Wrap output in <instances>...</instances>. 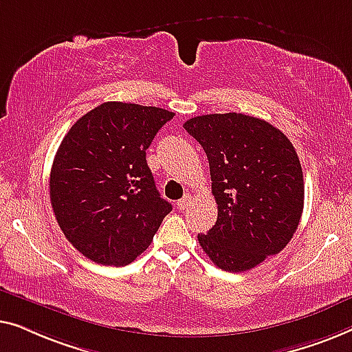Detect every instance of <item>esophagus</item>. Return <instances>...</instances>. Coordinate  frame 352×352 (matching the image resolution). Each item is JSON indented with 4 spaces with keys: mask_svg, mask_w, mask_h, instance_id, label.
<instances>
[{
    "mask_svg": "<svg viewBox=\"0 0 352 352\" xmlns=\"http://www.w3.org/2000/svg\"><path fill=\"white\" fill-rule=\"evenodd\" d=\"M188 206H190V196L182 197V199L177 202V207H178V209H180V210H185Z\"/></svg>",
    "mask_w": 352,
    "mask_h": 352,
    "instance_id": "1",
    "label": "esophagus"
}]
</instances>
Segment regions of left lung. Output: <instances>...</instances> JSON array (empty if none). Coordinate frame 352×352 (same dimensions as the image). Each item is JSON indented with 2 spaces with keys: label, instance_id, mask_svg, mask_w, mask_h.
Segmentation results:
<instances>
[{
  "label": "left lung",
  "instance_id": "left-lung-1",
  "mask_svg": "<svg viewBox=\"0 0 352 352\" xmlns=\"http://www.w3.org/2000/svg\"><path fill=\"white\" fill-rule=\"evenodd\" d=\"M183 127L204 148L219 217L202 250L223 271L242 273L276 255L298 228L303 170L279 129L242 113L204 115Z\"/></svg>",
  "mask_w": 352,
  "mask_h": 352
}]
</instances>
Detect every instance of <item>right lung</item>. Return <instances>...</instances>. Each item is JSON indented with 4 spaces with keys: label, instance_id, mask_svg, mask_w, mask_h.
Returning <instances> with one entry per match:
<instances>
[{
    "label": "right lung",
    "instance_id": "right-lung-1",
    "mask_svg": "<svg viewBox=\"0 0 352 352\" xmlns=\"http://www.w3.org/2000/svg\"><path fill=\"white\" fill-rule=\"evenodd\" d=\"M175 113L105 102L72 126L51 169L57 223L86 258L132 263L151 244L172 206L156 190L146 150Z\"/></svg>",
    "mask_w": 352,
    "mask_h": 352
}]
</instances>
